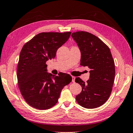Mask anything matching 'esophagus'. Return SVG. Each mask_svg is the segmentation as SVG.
<instances>
[{
  "instance_id": "obj_1",
  "label": "esophagus",
  "mask_w": 133,
  "mask_h": 133,
  "mask_svg": "<svg viewBox=\"0 0 133 133\" xmlns=\"http://www.w3.org/2000/svg\"><path fill=\"white\" fill-rule=\"evenodd\" d=\"M72 82H75V78H75V76H72Z\"/></svg>"
}]
</instances>
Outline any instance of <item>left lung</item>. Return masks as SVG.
<instances>
[{
	"instance_id": "8db88e82",
	"label": "left lung",
	"mask_w": 133,
	"mask_h": 133,
	"mask_svg": "<svg viewBox=\"0 0 133 133\" xmlns=\"http://www.w3.org/2000/svg\"><path fill=\"white\" fill-rule=\"evenodd\" d=\"M72 37L80 49L81 65L90 69L85 84L80 78L75 82L82 87L76 96L78 103L87 109L98 108L110 97L114 85L115 68L110 50L96 36L86 31L73 33Z\"/></svg>"
}]
</instances>
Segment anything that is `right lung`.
<instances>
[{
  "label": "right lung",
  "mask_w": 133,
  "mask_h": 133,
  "mask_svg": "<svg viewBox=\"0 0 133 133\" xmlns=\"http://www.w3.org/2000/svg\"><path fill=\"white\" fill-rule=\"evenodd\" d=\"M71 32H43L24 45L17 67L18 87L30 106L39 110L52 108L58 102L62 89L72 80L64 73L55 76L47 72L46 61L54 58L57 49Z\"/></svg>",
  "instance_id": "obj_1"
}]
</instances>
